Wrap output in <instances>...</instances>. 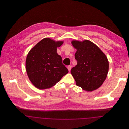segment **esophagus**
<instances>
[{"label":"esophagus","instance_id":"34e87169","mask_svg":"<svg viewBox=\"0 0 129 129\" xmlns=\"http://www.w3.org/2000/svg\"><path fill=\"white\" fill-rule=\"evenodd\" d=\"M67 68L68 69V70H69V71L70 72V71H71V69H72V66H71V65L68 66L67 67Z\"/></svg>","mask_w":129,"mask_h":129}]
</instances>
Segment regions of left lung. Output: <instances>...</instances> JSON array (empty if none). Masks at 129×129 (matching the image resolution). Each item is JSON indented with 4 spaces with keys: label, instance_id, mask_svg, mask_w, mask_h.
Masks as SVG:
<instances>
[{
    "label": "left lung",
    "instance_id": "8db88e82",
    "mask_svg": "<svg viewBox=\"0 0 129 129\" xmlns=\"http://www.w3.org/2000/svg\"><path fill=\"white\" fill-rule=\"evenodd\" d=\"M72 43L77 50L75 58L77 64L71 71L76 85L87 91L98 89L107 75V58L96 44L88 40L73 41Z\"/></svg>",
    "mask_w": 129,
    "mask_h": 129
}]
</instances>
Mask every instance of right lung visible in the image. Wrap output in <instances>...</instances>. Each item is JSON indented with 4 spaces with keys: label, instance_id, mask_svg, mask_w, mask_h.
<instances>
[{
    "label": "right lung",
    "instance_id": "right-lung-1",
    "mask_svg": "<svg viewBox=\"0 0 129 129\" xmlns=\"http://www.w3.org/2000/svg\"><path fill=\"white\" fill-rule=\"evenodd\" d=\"M63 43V41L55 42L46 38L29 52L25 61L26 73L31 83L38 89L52 87L68 73L61 56L56 52L57 48Z\"/></svg>",
    "mask_w": 129,
    "mask_h": 129
}]
</instances>
